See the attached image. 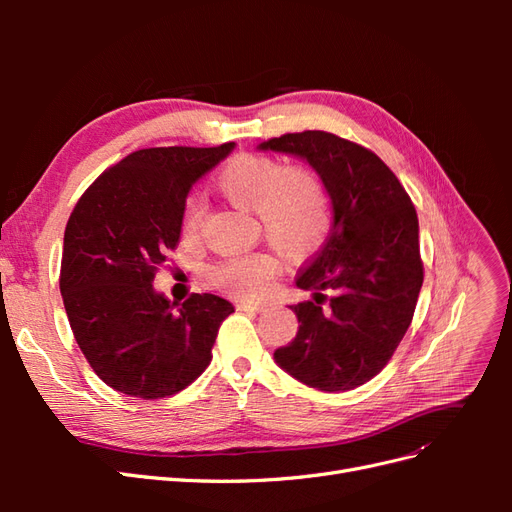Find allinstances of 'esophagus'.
<instances>
[{
  "label": "esophagus",
  "mask_w": 512,
  "mask_h": 512,
  "mask_svg": "<svg viewBox=\"0 0 512 512\" xmlns=\"http://www.w3.org/2000/svg\"><path fill=\"white\" fill-rule=\"evenodd\" d=\"M237 309H239V312H252V314H256V312H262V309H265V305L241 301V303H237Z\"/></svg>",
  "instance_id": "1"
}]
</instances>
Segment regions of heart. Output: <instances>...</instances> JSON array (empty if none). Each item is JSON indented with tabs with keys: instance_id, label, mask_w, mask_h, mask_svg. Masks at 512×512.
<instances>
[{
	"instance_id": "1",
	"label": "heart",
	"mask_w": 512,
	"mask_h": 512,
	"mask_svg": "<svg viewBox=\"0 0 512 512\" xmlns=\"http://www.w3.org/2000/svg\"><path fill=\"white\" fill-rule=\"evenodd\" d=\"M218 190L232 205L258 213L265 237L292 258L318 250L329 230V203L320 179L307 168L262 158L241 156L218 177ZM205 207L190 198L181 213V235L196 241ZM275 260L267 254L230 258L211 273L215 286L237 297H256L275 275Z\"/></svg>"
}]
</instances>
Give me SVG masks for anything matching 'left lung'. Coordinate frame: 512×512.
Wrapping results in <instances>:
<instances>
[{
  "label": "left lung",
  "instance_id": "8db88e82",
  "mask_svg": "<svg viewBox=\"0 0 512 512\" xmlns=\"http://www.w3.org/2000/svg\"><path fill=\"white\" fill-rule=\"evenodd\" d=\"M258 151L307 162L333 205L329 239L297 277L312 299L290 305L299 331L273 359L312 389H356L389 363L423 286L412 200L376 153L329 132L284 134Z\"/></svg>",
  "mask_w": 512,
  "mask_h": 512
}]
</instances>
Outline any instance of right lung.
Returning a JSON list of instances; mask_svg holds the SVG:
<instances>
[{"label":"right lung","mask_w":512,"mask_h":512,"mask_svg":"<svg viewBox=\"0 0 512 512\" xmlns=\"http://www.w3.org/2000/svg\"><path fill=\"white\" fill-rule=\"evenodd\" d=\"M232 149L134 151L91 183L70 215L59 275L66 314L91 369L123 395L185 389L211 363L220 324L235 312L209 292L179 305L153 288L179 245L185 198Z\"/></svg>","instance_id":"obj_1"}]
</instances>
